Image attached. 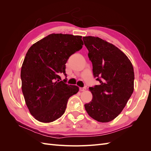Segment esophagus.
I'll use <instances>...</instances> for the list:
<instances>
[{
  "label": "esophagus",
  "mask_w": 151,
  "mask_h": 151,
  "mask_svg": "<svg viewBox=\"0 0 151 151\" xmlns=\"http://www.w3.org/2000/svg\"><path fill=\"white\" fill-rule=\"evenodd\" d=\"M79 90L80 91H85L86 90V88H79Z\"/></svg>",
  "instance_id": "obj_1"
}]
</instances>
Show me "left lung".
Returning a JSON list of instances; mask_svg holds the SVG:
<instances>
[{
  "label": "left lung",
  "instance_id": "8db88e82",
  "mask_svg": "<svg viewBox=\"0 0 151 151\" xmlns=\"http://www.w3.org/2000/svg\"><path fill=\"white\" fill-rule=\"evenodd\" d=\"M94 77L100 84L89 88L93 99L84 104L88 115L99 122H111L127 104L134 89V72L126 55L113 44L94 36H84Z\"/></svg>",
  "mask_w": 151,
  "mask_h": 151
}]
</instances>
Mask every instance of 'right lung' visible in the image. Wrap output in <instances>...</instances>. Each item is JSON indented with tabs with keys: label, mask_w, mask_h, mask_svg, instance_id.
Instances as JSON below:
<instances>
[{
	"label": "right lung",
	"mask_w": 151,
	"mask_h": 151,
	"mask_svg": "<svg viewBox=\"0 0 151 151\" xmlns=\"http://www.w3.org/2000/svg\"><path fill=\"white\" fill-rule=\"evenodd\" d=\"M81 36L50 34L33 44L26 53L21 70L26 106L36 120L50 123L64 113L68 99L79 91L65 84V63L83 48Z\"/></svg>",
	"instance_id": "1"
}]
</instances>
